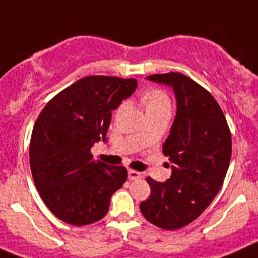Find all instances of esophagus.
I'll use <instances>...</instances> for the list:
<instances>
[{"mask_svg":"<svg viewBox=\"0 0 258 258\" xmlns=\"http://www.w3.org/2000/svg\"><path fill=\"white\" fill-rule=\"evenodd\" d=\"M127 177H129V180H138V178L142 177V175L138 171L127 170Z\"/></svg>","mask_w":258,"mask_h":258,"instance_id":"esophagus-1","label":"esophagus"}]
</instances>
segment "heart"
<instances>
[{
	"instance_id": "heart-1",
	"label": "heart",
	"mask_w": 258,
	"mask_h": 258,
	"mask_svg": "<svg viewBox=\"0 0 258 258\" xmlns=\"http://www.w3.org/2000/svg\"><path fill=\"white\" fill-rule=\"evenodd\" d=\"M144 102H146L147 109L149 107L162 106V105H170V99L163 91L158 90V88H153V90L147 91L143 96Z\"/></svg>"
}]
</instances>
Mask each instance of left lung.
I'll use <instances>...</instances> for the list:
<instances>
[{"instance_id":"1","label":"left lung","mask_w":258,"mask_h":258,"mask_svg":"<svg viewBox=\"0 0 258 258\" xmlns=\"http://www.w3.org/2000/svg\"><path fill=\"white\" fill-rule=\"evenodd\" d=\"M147 80L170 86L177 110L162 148L172 173L164 182L147 177L151 196L141 203V212L152 224L173 230L194 222L219 192L229 167L232 137L218 102L195 81L177 72Z\"/></svg>"}]
</instances>
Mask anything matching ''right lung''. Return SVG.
Segmentation results:
<instances>
[{
  "mask_svg": "<svg viewBox=\"0 0 258 258\" xmlns=\"http://www.w3.org/2000/svg\"><path fill=\"white\" fill-rule=\"evenodd\" d=\"M138 87L136 78L88 76L54 96L39 115L30 141L34 182L58 219L86 225L102 219L126 168L95 161L91 148L106 141L112 111Z\"/></svg>",
  "mask_w": 258,
  "mask_h": 258,
  "instance_id": "add662e5",
  "label": "right lung"
}]
</instances>
